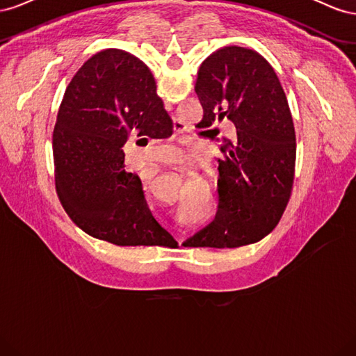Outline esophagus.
<instances>
[{
    "mask_svg": "<svg viewBox=\"0 0 356 356\" xmlns=\"http://www.w3.org/2000/svg\"><path fill=\"white\" fill-rule=\"evenodd\" d=\"M179 243H181V239H179Z\"/></svg>",
    "mask_w": 356,
    "mask_h": 356,
    "instance_id": "obj_1",
    "label": "esophagus"
}]
</instances>
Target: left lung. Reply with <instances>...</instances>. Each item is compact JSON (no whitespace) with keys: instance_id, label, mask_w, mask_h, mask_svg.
I'll return each mask as SVG.
<instances>
[{"instance_id":"8db88e82","label":"left lung","mask_w":356,"mask_h":356,"mask_svg":"<svg viewBox=\"0 0 356 356\" xmlns=\"http://www.w3.org/2000/svg\"><path fill=\"white\" fill-rule=\"evenodd\" d=\"M195 90L203 106L197 127L227 117L236 136L221 147L217 215L184 243L238 248L261 241L281 220L294 181L296 132L281 81L260 53L227 46L202 62Z\"/></svg>"}]
</instances>
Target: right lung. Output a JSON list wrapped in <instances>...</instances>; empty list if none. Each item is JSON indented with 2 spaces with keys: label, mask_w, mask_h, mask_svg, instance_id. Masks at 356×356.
Masks as SVG:
<instances>
[{
  "label": "right lung",
  "mask_w": 356,
  "mask_h": 356,
  "mask_svg": "<svg viewBox=\"0 0 356 356\" xmlns=\"http://www.w3.org/2000/svg\"><path fill=\"white\" fill-rule=\"evenodd\" d=\"M172 129L143 60L108 49L84 62L53 131L58 196L83 232L118 246L178 245L153 217L141 179L124 170L122 149L131 136L161 139Z\"/></svg>",
  "instance_id": "right-lung-1"
}]
</instances>
